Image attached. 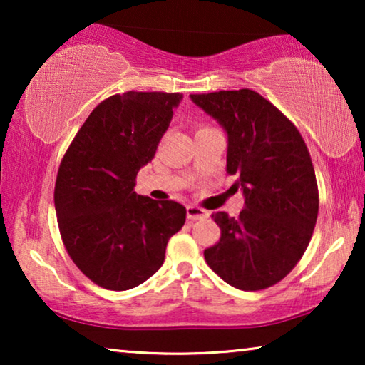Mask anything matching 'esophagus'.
<instances>
[{
	"label": "esophagus",
	"mask_w": 365,
	"mask_h": 365,
	"mask_svg": "<svg viewBox=\"0 0 365 365\" xmlns=\"http://www.w3.org/2000/svg\"><path fill=\"white\" fill-rule=\"evenodd\" d=\"M186 214L189 221H197V219H204L207 217V212L204 209L197 207V206H187L186 207Z\"/></svg>",
	"instance_id": "esophagus-1"
}]
</instances>
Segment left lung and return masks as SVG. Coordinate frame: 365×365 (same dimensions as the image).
Wrapping results in <instances>:
<instances>
[{
  "label": "left lung",
  "instance_id": "left-lung-1",
  "mask_svg": "<svg viewBox=\"0 0 365 365\" xmlns=\"http://www.w3.org/2000/svg\"><path fill=\"white\" fill-rule=\"evenodd\" d=\"M227 133V173L246 206L239 217L214 212L221 237L204 251L207 266L241 291H261L296 267L319 212L312 159L286 114L252 89L191 94Z\"/></svg>",
  "mask_w": 365,
  "mask_h": 365
}]
</instances>
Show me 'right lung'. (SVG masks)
<instances>
[{"instance_id": "right-lung-1", "label": "right lung", "mask_w": 365, "mask_h": 365, "mask_svg": "<svg viewBox=\"0 0 365 365\" xmlns=\"http://www.w3.org/2000/svg\"><path fill=\"white\" fill-rule=\"evenodd\" d=\"M181 93L128 91L98 104L69 144L54 184L58 227L69 257L109 291L148 281L164 262L186 207L134 192L156 154Z\"/></svg>"}]
</instances>
